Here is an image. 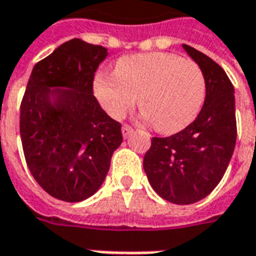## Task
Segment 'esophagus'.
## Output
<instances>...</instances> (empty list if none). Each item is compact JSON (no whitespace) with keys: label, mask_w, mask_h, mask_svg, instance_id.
<instances>
[{"label":"esophagus","mask_w":256,"mask_h":256,"mask_svg":"<svg viewBox=\"0 0 256 256\" xmlns=\"http://www.w3.org/2000/svg\"><path fill=\"white\" fill-rule=\"evenodd\" d=\"M132 133H133V128H132V126H128V124H123L122 126L123 137H128Z\"/></svg>","instance_id":"34e87169"}]
</instances>
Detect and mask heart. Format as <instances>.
Listing matches in <instances>:
<instances>
[{"label":"heart","instance_id":"b5f03b06","mask_svg":"<svg viewBox=\"0 0 256 256\" xmlns=\"http://www.w3.org/2000/svg\"><path fill=\"white\" fill-rule=\"evenodd\" d=\"M94 93L112 118L122 119L138 97L140 111L156 132L174 134L198 118L207 80L196 62L174 53L133 54L118 60L115 74H98Z\"/></svg>","mask_w":256,"mask_h":256}]
</instances>
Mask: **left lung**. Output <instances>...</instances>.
Masks as SVG:
<instances>
[{
    "instance_id": "obj_1",
    "label": "left lung",
    "mask_w": 256,
    "mask_h": 256,
    "mask_svg": "<svg viewBox=\"0 0 256 256\" xmlns=\"http://www.w3.org/2000/svg\"><path fill=\"white\" fill-rule=\"evenodd\" d=\"M202 67L207 96L198 118L170 137H154L144 156V170L160 198L174 204H192L208 196L224 177L237 137L234 94L220 64L184 45Z\"/></svg>"
}]
</instances>
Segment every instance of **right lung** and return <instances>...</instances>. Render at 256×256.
<instances>
[{
	"mask_svg": "<svg viewBox=\"0 0 256 256\" xmlns=\"http://www.w3.org/2000/svg\"><path fill=\"white\" fill-rule=\"evenodd\" d=\"M106 54L78 38L64 42L34 66L20 104L26 163L40 186L63 202L97 192L123 140L120 123L93 96L94 72Z\"/></svg>",
	"mask_w": 256,
	"mask_h": 256,
	"instance_id": "add662e5",
	"label": "right lung"
}]
</instances>
